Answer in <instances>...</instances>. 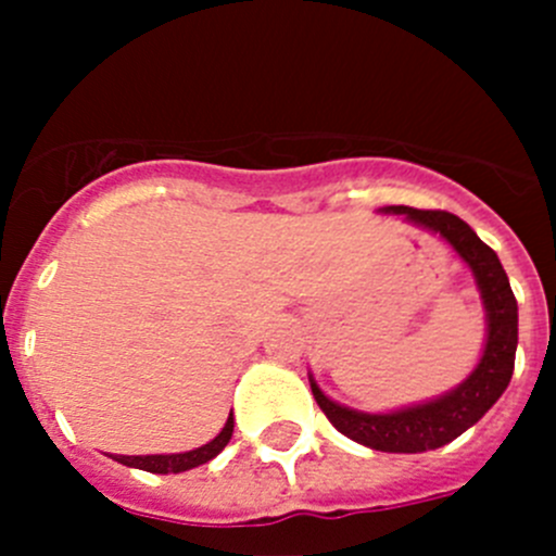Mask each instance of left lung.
<instances>
[{"label": "left lung", "mask_w": 556, "mask_h": 556, "mask_svg": "<svg viewBox=\"0 0 556 556\" xmlns=\"http://www.w3.org/2000/svg\"><path fill=\"white\" fill-rule=\"evenodd\" d=\"M379 212L403 215L406 223H414V226L441 237L457 252L459 261L470 268L481 304H484V350H481L473 371L450 392L414 403V406L395 408V412H357L344 403H336L333 397L319 390V384L309 374L312 395L339 433L368 446V450L397 454L439 450V446L463 435L468 428H473L495 406L497 397L511 382L519 341L517 299H514L511 285H508L506 271L501 266V257L481 242L473 228L459 220L457 215L435 210H412V206H382Z\"/></svg>", "instance_id": "left-lung-1"}]
</instances>
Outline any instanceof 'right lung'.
Listing matches in <instances>:
<instances>
[{"label":"right lung","mask_w":556,"mask_h":556,"mask_svg":"<svg viewBox=\"0 0 556 556\" xmlns=\"http://www.w3.org/2000/svg\"><path fill=\"white\" fill-rule=\"evenodd\" d=\"M233 435V412L228 414L226 428L210 441V444L199 446V450L190 452H177V454H137V457H128V454H110L115 463L128 465V468L148 470V473H182V470L199 468V465L210 463L217 454L226 450V444Z\"/></svg>","instance_id":"1"}]
</instances>
